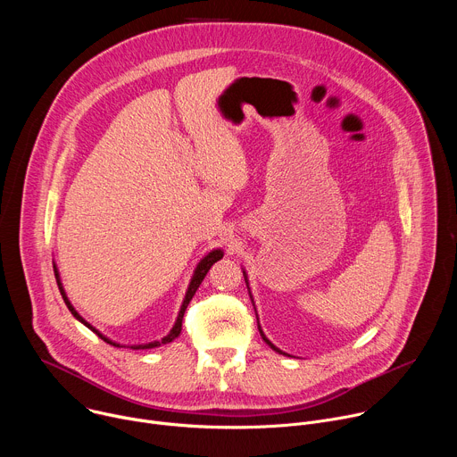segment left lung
<instances>
[{
	"label": "left lung",
	"instance_id": "1",
	"mask_svg": "<svg viewBox=\"0 0 457 457\" xmlns=\"http://www.w3.org/2000/svg\"><path fill=\"white\" fill-rule=\"evenodd\" d=\"M242 273H244V280H245V284H247V275H245V271H242ZM247 289H249V284H247ZM249 296H251V293H249ZM251 302H253V298H251ZM258 331H260V337H262V338H264V342H266V344H268V345H270V347H271L273 351H277V353H280V354H286L284 351H280L278 347H275V345H273V344H271V342H270V340L266 338L264 331H262V329H260V323H258ZM287 356H289V354H287Z\"/></svg>",
	"mask_w": 457,
	"mask_h": 457
}]
</instances>
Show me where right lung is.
Masks as SVG:
<instances>
[{
  "instance_id": "add662e5",
  "label": "right lung",
  "mask_w": 457,
  "mask_h": 457,
  "mask_svg": "<svg viewBox=\"0 0 457 457\" xmlns=\"http://www.w3.org/2000/svg\"><path fill=\"white\" fill-rule=\"evenodd\" d=\"M224 256V251L222 249H213V251H210L201 262L197 264V268H195V271H193V277H191V282H189V286H187V291H186V296H184V300H182V305H180V311H179V316H177V320H175V325L171 328V331L164 337V338H161V340H157V342H150V344H141V345H128L129 349H154V347H161V345H166V344H170V342H173L179 335H180V331H182V318H184V311H186V307H187V303L191 302V298H193V295H195V291L199 289V286L203 284V280H204V277L208 275V271H210V268L217 262V260H220ZM54 273H55V280H57V287H59V291H61V296H62V300H64V303H67V307H69V311L74 314V318L76 320H79L83 325H87V328L90 329V331H94L101 340H104L106 344H110V345H113V347H126V345H120V344H117V342H113V340H110V338H106L103 333H99L92 323H88L76 309H74V305L71 303V300H69V296H67V293H64V287H62V284H61V278H59V271H57V268H55V264H54Z\"/></svg>"
}]
</instances>
